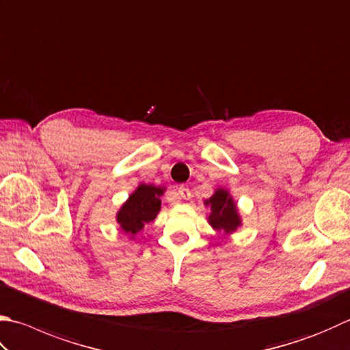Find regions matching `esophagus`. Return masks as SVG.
<instances>
[{"label":"esophagus","instance_id":"1","mask_svg":"<svg viewBox=\"0 0 350 350\" xmlns=\"http://www.w3.org/2000/svg\"><path fill=\"white\" fill-rule=\"evenodd\" d=\"M178 196H180V200H189V198L192 196V193H190V190L187 187L181 186L180 189H178Z\"/></svg>","mask_w":350,"mask_h":350}]
</instances>
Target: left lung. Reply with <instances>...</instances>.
Returning <instances> with one entry per match:
<instances>
[{
  "instance_id": "8db88e82",
  "label": "left lung",
  "mask_w": 350,
  "mask_h": 350,
  "mask_svg": "<svg viewBox=\"0 0 350 350\" xmlns=\"http://www.w3.org/2000/svg\"><path fill=\"white\" fill-rule=\"evenodd\" d=\"M207 207H210L208 224L217 232H224V234H230L241 227V216L237 213L236 204L232 195L226 189H216V192L204 201Z\"/></svg>"
}]
</instances>
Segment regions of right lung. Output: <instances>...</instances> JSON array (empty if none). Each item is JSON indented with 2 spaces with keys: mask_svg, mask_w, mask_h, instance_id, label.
<instances>
[{
  "mask_svg": "<svg viewBox=\"0 0 350 350\" xmlns=\"http://www.w3.org/2000/svg\"><path fill=\"white\" fill-rule=\"evenodd\" d=\"M163 193L164 187L140 184L117 212V222L120 224L123 232L134 236L148 222L154 221L161 208L160 196Z\"/></svg>",
  "mask_w": 350,
  "mask_h": 350,
  "instance_id": "1",
  "label": "right lung"
}]
</instances>
